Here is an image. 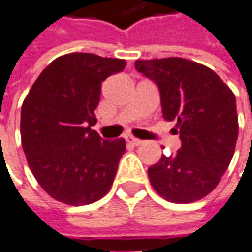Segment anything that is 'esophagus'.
Returning a JSON list of instances; mask_svg holds the SVG:
<instances>
[{
    "mask_svg": "<svg viewBox=\"0 0 252 252\" xmlns=\"http://www.w3.org/2000/svg\"><path fill=\"white\" fill-rule=\"evenodd\" d=\"M126 140L129 143V145H133V146H139V145L143 143V140L136 139V138H133V136H126Z\"/></svg>",
    "mask_w": 252,
    "mask_h": 252,
    "instance_id": "obj_1",
    "label": "esophagus"
}]
</instances>
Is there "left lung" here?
Masks as SVG:
<instances>
[{
	"label": "left lung",
	"mask_w": 252,
	"mask_h": 252,
	"mask_svg": "<svg viewBox=\"0 0 252 252\" xmlns=\"http://www.w3.org/2000/svg\"><path fill=\"white\" fill-rule=\"evenodd\" d=\"M157 85L162 117L176 121L181 148L149 167L155 190L171 203H193L220 184L233 157L239 120L233 92L211 68L182 58L136 61Z\"/></svg>",
	"instance_id": "8db88e82"
}]
</instances>
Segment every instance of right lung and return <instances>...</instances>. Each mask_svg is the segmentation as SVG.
<instances>
[{
	"instance_id": "right-lung-1",
	"label": "right lung",
	"mask_w": 252,
	"mask_h": 252,
	"mask_svg": "<svg viewBox=\"0 0 252 252\" xmlns=\"http://www.w3.org/2000/svg\"><path fill=\"white\" fill-rule=\"evenodd\" d=\"M126 64L95 54L63 55L29 91L22 104V146L32 175L55 200L85 205L110 190L126 140L102 139L91 126L102 83Z\"/></svg>"
}]
</instances>
